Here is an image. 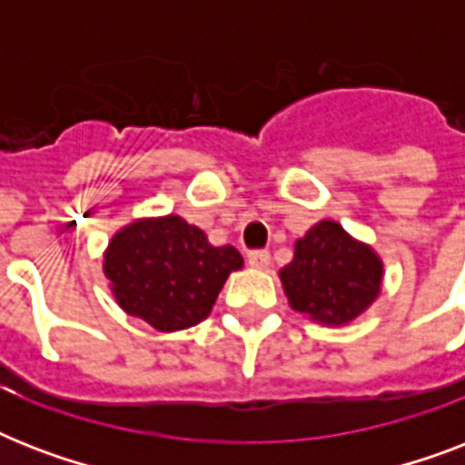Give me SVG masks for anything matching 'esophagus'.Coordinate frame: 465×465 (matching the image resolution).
<instances>
[{
    "label": "esophagus",
    "mask_w": 465,
    "mask_h": 465,
    "mask_svg": "<svg viewBox=\"0 0 465 465\" xmlns=\"http://www.w3.org/2000/svg\"><path fill=\"white\" fill-rule=\"evenodd\" d=\"M248 265H251V268H258V270L268 268L270 253L268 251H251V253H248Z\"/></svg>",
    "instance_id": "1"
}]
</instances>
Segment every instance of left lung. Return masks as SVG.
Wrapping results in <instances>:
<instances>
[{
  "instance_id": "1",
  "label": "left lung",
  "mask_w": 465,
  "mask_h": 465,
  "mask_svg": "<svg viewBox=\"0 0 465 465\" xmlns=\"http://www.w3.org/2000/svg\"><path fill=\"white\" fill-rule=\"evenodd\" d=\"M280 280L292 309L316 323L342 325L374 304L383 262L374 248L323 219L294 243V261L280 270Z\"/></svg>"
}]
</instances>
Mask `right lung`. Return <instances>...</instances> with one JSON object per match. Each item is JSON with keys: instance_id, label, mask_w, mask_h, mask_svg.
<instances>
[{"instance_id": "add662e5", "label": "right lung", "mask_w": 465, "mask_h": 465, "mask_svg": "<svg viewBox=\"0 0 465 465\" xmlns=\"http://www.w3.org/2000/svg\"><path fill=\"white\" fill-rule=\"evenodd\" d=\"M104 272L120 309L161 332L210 316L226 277L243 268L233 246H212L178 214L134 219L111 239Z\"/></svg>"}]
</instances>
